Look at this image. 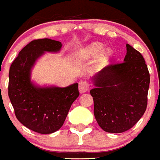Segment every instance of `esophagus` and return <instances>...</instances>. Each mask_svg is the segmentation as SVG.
Instances as JSON below:
<instances>
[{"label": "esophagus", "instance_id": "obj_1", "mask_svg": "<svg viewBox=\"0 0 160 160\" xmlns=\"http://www.w3.org/2000/svg\"><path fill=\"white\" fill-rule=\"evenodd\" d=\"M88 87H89L88 82L86 81V80H80V83H79V91H80V93L88 91Z\"/></svg>", "mask_w": 160, "mask_h": 160}]
</instances>
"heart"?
Here are the masks:
<instances>
[{
    "mask_svg": "<svg viewBox=\"0 0 160 160\" xmlns=\"http://www.w3.org/2000/svg\"><path fill=\"white\" fill-rule=\"evenodd\" d=\"M97 63L99 66H104L107 63L111 57V51L109 50H104V47L98 42H94L84 47L83 49L76 54V58L79 59H90L98 56Z\"/></svg>",
    "mask_w": 160,
    "mask_h": 160,
    "instance_id": "obj_1",
    "label": "heart"
}]
</instances>
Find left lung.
<instances>
[{
    "mask_svg": "<svg viewBox=\"0 0 160 160\" xmlns=\"http://www.w3.org/2000/svg\"><path fill=\"white\" fill-rule=\"evenodd\" d=\"M92 80L94 116L101 128L114 134L132 128L147 106L150 74L141 53L126 44L124 61L105 67Z\"/></svg>",
    "mask_w": 160,
    "mask_h": 160,
    "instance_id": "8db88e82",
    "label": "left lung"
}]
</instances>
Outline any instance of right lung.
Masks as SVG:
<instances>
[{
	"instance_id": "right-lung-1",
	"label": "right lung",
	"mask_w": 160,
	"mask_h": 160,
	"mask_svg": "<svg viewBox=\"0 0 160 160\" xmlns=\"http://www.w3.org/2000/svg\"><path fill=\"white\" fill-rule=\"evenodd\" d=\"M59 41L42 38L28 43L13 60L9 68L8 93L18 120L39 134H51L63 125L75 100L79 97L78 84L65 88L38 87L30 80L36 60L47 52H58Z\"/></svg>"
}]
</instances>
